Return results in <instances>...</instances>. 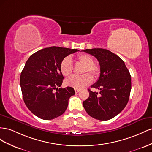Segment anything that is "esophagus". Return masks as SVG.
I'll return each instance as SVG.
<instances>
[{
    "label": "esophagus",
    "mask_w": 152,
    "mask_h": 152,
    "mask_svg": "<svg viewBox=\"0 0 152 152\" xmlns=\"http://www.w3.org/2000/svg\"><path fill=\"white\" fill-rule=\"evenodd\" d=\"M75 93L76 94H77V93L80 92V90L77 89V88H75Z\"/></svg>",
    "instance_id": "obj_1"
}]
</instances>
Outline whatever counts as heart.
I'll return each mask as SVG.
<instances>
[{
	"instance_id": "b5f03b06",
	"label": "heart",
	"mask_w": 152,
	"mask_h": 152,
	"mask_svg": "<svg viewBox=\"0 0 152 152\" xmlns=\"http://www.w3.org/2000/svg\"><path fill=\"white\" fill-rule=\"evenodd\" d=\"M79 63L83 65L82 73L90 72L95 77H97L101 73V69L98 65L94 63L92 56L88 54H81L76 58ZM60 71L65 76H70L72 73L73 66L70 57L64 58L60 65ZM93 77L90 74L86 73L81 76H73L66 80L67 85L75 88L81 89L89 85L92 82Z\"/></svg>"
}]
</instances>
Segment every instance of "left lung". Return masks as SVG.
I'll list each match as a JSON object with an SVG mask.
<instances>
[{
	"label": "left lung",
	"mask_w": 152,
	"mask_h": 152,
	"mask_svg": "<svg viewBox=\"0 0 152 152\" xmlns=\"http://www.w3.org/2000/svg\"><path fill=\"white\" fill-rule=\"evenodd\" d=\"M97 59L101 73L91 86L100 92L88 89L89 97L83 102L86 113L99 120L114 118L126 106L131 90V76L123 60L111 51L102 48L83 50Z\"/></svg>",
	"instance_id": "left-lung-1"
}]
</instances>
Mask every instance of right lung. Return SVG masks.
<instances>
[{
  "label": "right lung",
  "mask_w": 152,
  "mask_h": 152,
  "mask_svg": "<svg viewBox=\"0 0 152 152\" xmlns=\"http://www.w3.org/2000/svg\"><path fill=\"white\" fill-rule=\"evenodd\" d=\"M78 51L52 46L36 52L26 62L20 75L21 92L26 106L39 118L52 120L66 110L75 92L70 86L59 88L64 78L60 65L65 57Z\"/></svg>",
  "instance_id": "right-lung-1"
}]
</instances>
